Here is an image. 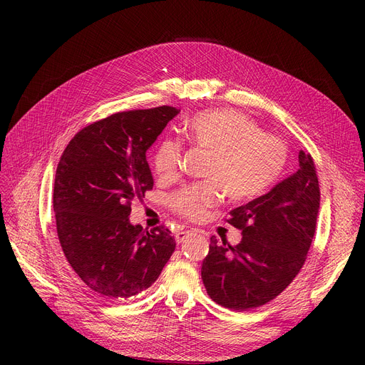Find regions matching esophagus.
I'll use <instances>...</instances> for the list:
<instances>
[{
	"label": "esophagus",
	"instance_id": "34e87169",
	"mask_svg": "<svg viewBox=\"0 0 365 365\" xmlns=\"http://www.w3.org/2000/svg\"><path fill=\"white\" fill-rule=\"evenodd\" d=\"M192 232H194V231H179V232L176 234V242H178V244L183 242L189 235H192Z\"/></svg>",
	"mask_w": 365,
	"mask_h": 365
}]
</instances>
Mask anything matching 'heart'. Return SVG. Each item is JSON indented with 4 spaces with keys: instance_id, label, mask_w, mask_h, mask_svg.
Wrapping results in <instances>:
<instances>
[{
    "instance_id": "obj_1",
    "label": "heart",
    "mask_w": 365,
    "mask_h": 365,
    "mask_svg": "<svg viewBox=\"0 0 365 365\" xmlns=\"http://www.w3.org/2000/svg\"><path fill=\"white\" fill-rule=\"evenodd\" d=\"M185 138L197 148L212 152L204 183L182 187L170 198L171 208L186 219L198 220L217 205L222 194L234 202L263 195L281 176L289 149L282 139L262 133L247 115L234 109H210L197 113L183 127ZM182 143L163 139L152 157L161 179L178 175Z\"/></svg>"
}]
</instances>
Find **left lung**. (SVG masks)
<instances>
[{
    "label": "left lung",
    "instance_id": "1",
    "mask_svg": "<svg viewBox=\"0 0 365 365\" xmlns=\"http://www.w3.org/2000/svg\"><path fill=\"white\" fill-rule=\"evenodd\" d=\"M319 183L311 153L299 152V170L269 192L234 208L226 222L241 229L237 245L210 238L201 278L208 296L234 311L271 302L296 278L312 244Z\"/></svg>",
    "mask_w": 365,
    "mask_h": 365
}]
</instances>
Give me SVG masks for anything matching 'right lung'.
I'll list each match as a JSON object with an SVG mask.
<instances>
[{
  "instance_id": "1",
  "label": "right lung",
  "mask_w": 365,
  "mask_h": 365,
  "mask_svg": "<svg viewBox=\"0 0 365 365\" xmlns=\"http://www.w3.org/2000/svg\"><path fill=\"white\" fill-rule=\"evenodd\" d=\"M180 109L112 113L73 136L57 164L53 208L63 255L87 289L109 302L157 281L176 248L165 226L131 225V202L153 186L146 150Z\"/></svg>"
}]
</instances>
